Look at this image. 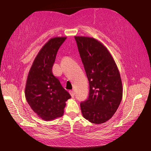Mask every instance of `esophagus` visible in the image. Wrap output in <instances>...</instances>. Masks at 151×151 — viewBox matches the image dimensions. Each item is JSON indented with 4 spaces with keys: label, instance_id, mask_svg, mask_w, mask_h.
Masks as SVG:
<instances>
[{
    "label": "esophagus",
    "instance_id": "obj_1",
    "mask_svg": "<svg viewBox=\"0 0 151 151\" xmlns=\"http://www.w3.org/2000/svg\"><path fill=\"white\" fill-rule=\"evenodd\" d=\"M69 93H70V95H71V97H75V92H74V91H73V90H70V91H69Z\"/></svg>",
    "mask_w": 151,
    "mask_h": 151
}]
</instances>
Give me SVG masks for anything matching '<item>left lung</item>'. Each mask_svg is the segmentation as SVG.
<instances>
[{
    "label": "left lung",
    "instance_id": "1",
    "mask_svg": "<svg viewBox=\"0 0 151 151\" xmlns=\"http://www.w3.org/2000/svg\"><path fill=\"white\" fill-rule=\"evenodd\" d=\"M89 84L88 100L81 103L83 117L101 124L113 116L123 97L119 71L103 44L93 37L75 36Z\"/></svg>",
    "mask_w": 151,
    "mask_h": 151
}]
</instances>
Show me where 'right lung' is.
I'll return each instance as SVG.
<instances>
[{"label": "right lung", "instance_id": "right-lung-1", "mask_svg": "<svg viewBox=\"0 0 151 151\" xmlns=\"http://www.w3.org/2000/svg\"><path fill=\"white\" fill-rule=\"evenodd\" d=\"M66 37L50 39L35 58L28 73L25 97L38 117L51 121L62 117L70 95L53 75L52 66L59 48Z\"/></svg>", "mask_w": 151, "mask_h": 151}]
</instances>
